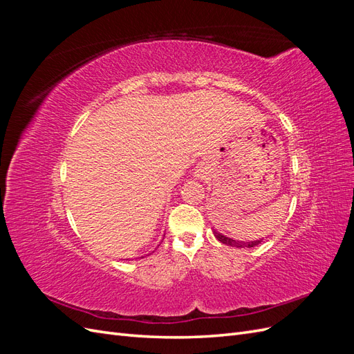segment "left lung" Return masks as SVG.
Listing matches in <instances>:
<instances>
[{
    "label": "left lung",
    "instance_id": "left-lung-1",
    "mask_svg": "<svg viewBox=\"0 0 354 354\" xmlns=\"http://www.w3.org/2000/svg\"><path fill=\"white\" fill-rule=\"evenodd\" d=\"M212 232H214V236H216L221 243L229 245V246H236V248H252V246H257V245H260V243L263 242V239L250 241V242H246V241H236V239L226 236V234H223V233L217 232L216 229H212Z\"/></svg>",
    "mask_w": 354,
    "mask_h": 354
}]
</instances>
